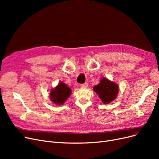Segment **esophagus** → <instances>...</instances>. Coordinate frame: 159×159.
Segmentation results:
<instances>
[{
	"label": "esophagus",
	"instance_id": "obj_1",
	"mask_svg": "<svg viewBox=\"0 0 159 159\" xmlns=\"http://www.w3.org/2000/svg\"><path fill=\"white\" fill-rule=\"evenodd\" d=\"M80 87L81 88H87L88 87V84L87 83H84V84H80Z\"/></svg>",
	"mask_w": 159,
	"mask_h": 159
}]
</instances>
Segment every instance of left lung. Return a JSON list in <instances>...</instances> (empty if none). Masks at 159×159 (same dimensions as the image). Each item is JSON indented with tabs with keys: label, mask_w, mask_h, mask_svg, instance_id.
<instances>
[{
	"label": "left lung",
	"mask_w": 159,
	"mask_h": 159,
	"mask_svg": "<svg viewBox=\"0 0 159 159\" xmlns=\"http://www.w3.org/2000/svg\"><path fill=\"white\" fill-rule=\"evenodd\" d=\"M93 90L96 92L103 103L108 104L116 99L119 88L118 84L103 77L98 85L93 87Z\"/></svg>",
	"instance_id": "8db88e82"
}]
</instances>
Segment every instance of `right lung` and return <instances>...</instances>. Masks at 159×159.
<instances>
[{"label": "right lung", "instance_id": "right-lung-1", "mask_svg": "<svg viewBox=\"0 0 159 159\" xmlns=\"http://www.w3.org/2000/svg\"><path fill=\"white\" fill-rule=\"evenodd\" d=\"M71 94V89L63 82H60L50 92V100L57 105H63Z\"/></svg>", "mask_w": 159, "mask_h": 159}]
</instances>
